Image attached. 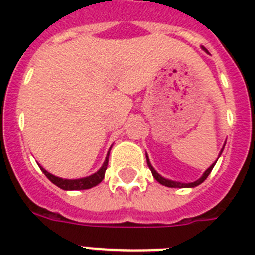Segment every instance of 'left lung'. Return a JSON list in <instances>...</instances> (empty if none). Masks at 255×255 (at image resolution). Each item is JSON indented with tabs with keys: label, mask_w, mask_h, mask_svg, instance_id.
Listing matches in <instances>:
<instances>
[{
	"label": "left lung",
	"mask_w": 255,
	"mask_h": 255,
	"mask_svg": "<svg viewBox=\"0 0 255 255\" xmlns=\"http://www.w3.org/2000/svg\"><path fill=\"white\" fill-rule=\"evenodd\" d=\"M203 49H204V51H206V52H208V51H207L206 48H204V47H203ZM222 150H224V148H222V149H221L220 154H221V153H222ZM216 162H217V161H216ZM216 162H215V163H213V164H212V166H211V167L208 168V170H206V172L203 173V176L200 177V179H198L197 181H194V182H189V184H184V182L172 181V180H168V179H164V177H162L161 175H159V173L157 172V171H155L154 168H153V166H152V164H150L149 159H148V155H147V163H148V167H149V170L152 171L153 177H154V179L157 180V181H158L159 184H162V185H164V186H168V188H194V186H198V185H199V184H202V182H203L204 180L207 179V177H208V175H209V173H211L212 168L215 167Z\"/></svg>",
	"instance_id": "left-lung-1"
}]
</instances>
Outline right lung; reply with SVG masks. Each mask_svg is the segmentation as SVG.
Masks as SVG:
<instances>
[{
	"mask_svg": "<svg viewBox=\"0 0 255 255\" xmlns=\"http://www.w3.org/2000/svg\"><path fill=\"white\" fill-rule=\"evenodd\" d=\"M108 155H110V152L107 153V157H106V161L103 162L102 167L97 171L96 173L91 175V176L83 177V179H75V180H67V179H61V177L55 176L49 173L48 171L44 170L42 166H39L40 170L43 171V173L48 177L49 181H52L56 186H58L60 189H64V190H84V189H91L93 186L98 185L103 179H105V172L107 170V164H108Z\"/></svg>",
	"mask_w": 255,
	"mask_h": 255,
	"instance_id": "add662e5",
	"label": "right lung"
}]
</instances>
